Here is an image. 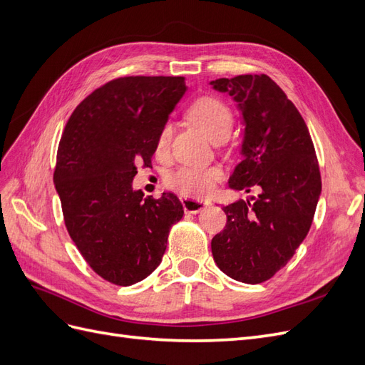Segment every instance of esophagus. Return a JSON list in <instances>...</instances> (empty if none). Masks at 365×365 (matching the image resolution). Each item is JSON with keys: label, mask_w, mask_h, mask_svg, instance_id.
Wrapping results in <instances>:
<instances>
[{"label": "esophagus", "mask_w": 365, "mask_h": 365, "mask_svg": "<svg viewBox=\"0 0 365 365\" xmlns=\"http://www.w3.org/2000/svg\"><path fill=\"white\" fill-rule=\"evenodd\" d=\"M181 204L184 207V212L185 213H192V215L200 213L201 210H204L208 205L207 201L193 200V197H187V196H181Z\"/></svg>", "instance_id": "1"}]
</instances>
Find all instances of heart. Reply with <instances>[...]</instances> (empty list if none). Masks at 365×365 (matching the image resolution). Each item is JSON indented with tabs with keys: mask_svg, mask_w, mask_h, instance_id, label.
Returning <instances> with one entry per match:
<instances>
[{
	"mask_svg": "<svg viewBox=\"0 0 365 365\" xmlns=\"http://www.w3.org/2000/svg\"><path fill=\"white\" fill-rule=\"evenodd\" d=\"M187 117L195 125L200 126L205 134L217 140L220 135H230L233 128V113L230 106L215 96H202L196 98L187 108ZM173 135V125L170 121L160 128L155 148L157 150L165 152L170 146ZM222 172L219 168H193V165H182V168L170 172L165 176V185L169 189L185 196H204L212 192L216 181L220 180Z\"/></svg>",
	"mask_w": 365,
	"mask_h": 365,
	"instance_id": "obj_1",
	"label": "heart"
}]
</instances>
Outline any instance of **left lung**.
<instances>
[{"mask_svg":"<svg viewBox=\"0 0 365 365\" xmlns=\"http://www.w3.org/2000/svg\"><path fill=\"white\" fill-rule=\"evenodd\" d=\"M213 88L235 98L244 115L242 160L230 187L260 192L225 205L227 225L212 239L219 269L242 283L274 277L312 225L319 193L315 148L302 114L267 74L216 79Z\"/></svg>","mask_w":365,"mask_h":365,"instance_id":"obj_1","label":"left lung"}]
</instances>
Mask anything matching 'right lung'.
<instances>
[{
	"instance_id": "add662e5",
	"label": "right lung",
	"mask_w": 365,
	"mask_h": 365,
	"mask_svg": "<svg viewBox=\"0 0 365 365\" xmlns=\"http://www.w3.org/2000/svg\"><path fill=\"white\" fill-rule=\"evenodd\" d=\"M184 93V77H117L85 97L62 132L53 181L63 222L109 283L130 286L155 271L184 215L173 193L143 200L132 190L137 165L150 168L158 130Z\"/></svg>"
}]
</instances>
